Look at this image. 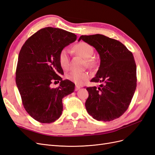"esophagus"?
<instances>
[{
  "label": "esophagus",
  "instance_id": "34e87169",
  "mask_svg": "<svg viewBox=\"0 0 155 155\" xmlns=\"http://www.w3.org/2000/svg\"><path fill=\"white\" fill-rule=\"evenodd\" d=\"M81 88V87H79V86H78V85H76V87H75V91H78V90H79V89Z\"/></svg>",
  "mask_w": 155,
  "mask_h": 155
}]
</instances>
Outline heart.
I'll list each match as a JSON object with an SVG mask.
<instances>
[{
	"label": "heart",
	"instance_id": "1",
	"mask_svg": "<svg viewBox=\"0 0 155 155\" xmlns=\"http://www.w3.org/2000/svg\"><path fill=\"white\" fill-rule=\"evenodd\" d=\"M73 50L78 55L85 59L87 64H92L93 61L91 58L94 54V48L91 45L85 43V42H81V43L75 45ZM58 59L61 67L64 70L67 69L68 67L69 58L68 50L67 48H63L60 51ZM89 76L87 72H79L76 70H72L67 75V78L68 79L77 85H81L87 80Z\"/></svg>",
	"mask_w": 155,
	"mask_h": 155
}]
</instances>
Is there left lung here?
I'll return each instance as SVG.
<instances>
[{
	"label": "left lung",
	"mask_w": 155,
	"mask_h": 155,
	"mask_svg": "<svg viewBox=\"0 0 155 155\" xmlns=\"http://www.w3.org/2000/svg\"><path fill=\"white\" fill-rule=\"evenodd\" d=\"M95 48L100 65L91 82L101 83L88 87L85 107L97 121L118 118L128 109L137 88V66L133 54L120 41L104 35H81L78 40Z\"/></svg>",
	"instance_id": "left-lung-1"
}]
</instances>
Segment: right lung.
<instances>
[{"label":"right lung","mask_w":155,"mask_h":155,"mask_svg":"<svg viewBox=\"0 0 155 155\" xmlns=\"http://www.w3.org/2000/svg\"><path fill=\"white\" fill-rule=\"evenodd\" d=\"M71 32L55 28L41 29L27 39L18 54L15 81L23 106L37 121L50 124L62 114V99L74 91L75 84L63 80L60 51L76 40ZM60 87H51L53 81Z\"/></svg>","instance_id":"obj_1"}]
</instances>
